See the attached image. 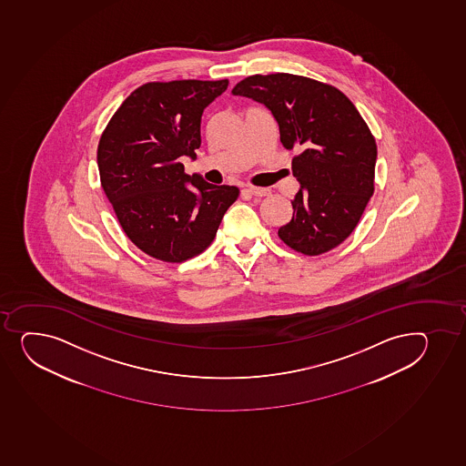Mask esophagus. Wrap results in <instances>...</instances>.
<instances>
[{
    "mask_svg": "<svg viewBox=\"0 0 466 466\" xmlns=\"http://www.w3.org/2000/svg\"><path fill=\"white\" fill-rule=\"evenodd\" d=\"M244 191L250 193L253 197H268L269 195L268 188H262V187L247 186L245 187Z\"/></svg>",
    "mask_w": 466,
    "mask_h": 466,
    "instance_id": "34e87169",
    "label": "esophagus"
}]
</instances>
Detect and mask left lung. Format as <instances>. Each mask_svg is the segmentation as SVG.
<instances>
[{
    "instance_id": "left-lung-1",
    "label": "left lung",
    "mask_w": 466,
    "mask_h": 466,
    "mask_svg": "<svg viewBox=\"0 0 466 466\" xmlns=\"http://www.w3.org/2000/svg\"><path fill=\"white\" fill-rule=\"evenodd\" d=\"M231 94L264 104L282 146L296 152L291 170L300 190L280 239L302 255L333 250L351 235L374 193L378 146L358 108L339 88L299 75H253Z\"/></svg>"
}]
</instances>
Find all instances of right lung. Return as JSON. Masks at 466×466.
Listing matches in <instances>:
<instances>
[{"label": "right lung", "mask_w": 466, "mask_h": 466, "mask_svg": "<svg viewBox=\"0 0 466 466\" xmlns=\"http://www.w3.org/2000/svg\"><path fill=\"white\" fill-rule=\"evenodd\" d=\"M227 86L228 79L144 84L101 135L104 193L128 239L155 259L184 262L202 253L239 197L238 187L190 177L181 164L182 157H197L204 108Z\"/></svg>", "instance_id": "right-lung-1"}]
</instances>
